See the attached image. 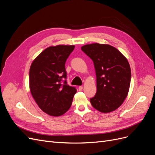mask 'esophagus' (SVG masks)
Returning a JSON list of instances; mask_svg holds the SVG:
<instances>
[{"mask_svg": "<svg viewBox=\"0 0 155 155\" xmlns=\"http://www.w3.org/2000/svg\"><path fill=\"white\" fill-rule=\"evenodd\" d=\"M83 87L82 86H79V88H78V89H79V91H81L83 90Z\"/></svg>", "mask_w": 155, "mask_h": 155, "instance_id": "1", "label": "esophagus"}]
</instances>
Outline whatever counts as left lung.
Instances as JSON below:
<instances>
[{
	"label": "left lung",
	"mask_w": 155,
	"mask_h": 155,
	"mask_svg": "<svg viewBox=\"0 0 155 155\" xmlns=\"http://www.w3.org/2000/svg\"><path fill=\"white\" fill-rule=\"evenodd\" d=\"M81 50L93 61L96 70L97 92L90 100L92 107L103 113L115 110L129 90L131 72L127 59L109 45H86Z\"/></svg>",
	"instance_id": "8db88e82"
}]
</instances>
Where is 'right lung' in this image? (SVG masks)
Masks as SVG:
<instances>
[{"mask_svg": "<svg viewBox=\"0 0 155 155\" xmlns=\"http://www.w3.org/2000/svg\"><path fill=\"white\" fill-rule=\"evenodd\" d=\"M74 45H57L46 48L33 61L29 72L30 90L40 109L52 116H59L71 107L76 89L69 86L65 62Z\"/></svg>", "mask_w": 155, "mask_h": 155, "instance_id": "right-lung-1", "label": "right lung"}]
</instances>
